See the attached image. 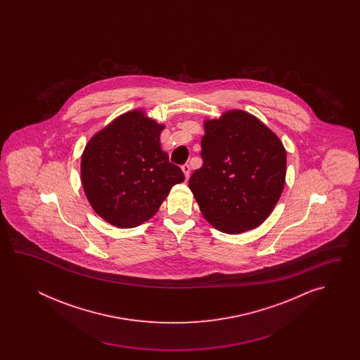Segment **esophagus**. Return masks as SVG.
I'll return each mask as SVG.
<instances>
[{
    "instance_id": "34e87169",
    "label": "esophagus",
    "mask_w": 360,
    "mask_h": 360,
    "mask_svg": "<svg viewBox=\"0 0 360 360\" xmlns=\"http://www.w3.org/2000/svg\"><path fill=\"white\" fill-rule=\"evenodd\" d=\"M181 169H183L185 179L188 180V179H189V175H191V166H189V165H184V166H181Z\"/></svg>"
}]
</instances>
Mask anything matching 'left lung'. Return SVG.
I'll list each match as a JSON object with an SVG mask.
<instances>
[{"label": "left lung", "instance_id": "left-lung-1", "mask_svg": "<svg viewBox=\"0 0 360 360\" xmlns=\"http://www.w3.org/2000/svg\"><path fill=\"white\" fill-rule=\"evenodd\" d=\"M205 131L203 165L189 179L200 212L222 233L239 234L257 228L283 191V144L243 110H229L220 120L206 121Z\"/></svg>", "mask_w": 360, "mask_h": 360}]
</instances>
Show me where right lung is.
<instances>
[{"instance_id": "1", "label": "right lung", "mask_w": 360, "mask_h": 360, "mask_svg": "<svg viewBox=\"0 0 360 360\" xmlns=\"http://www.w3.org/2000/svg\"><path fill=\"white\" fill-rule=\"evenodd\" d=\"M163 126L132 110L87 143L81 161L84 194L95 212L118 228L149 220L183 183L181 169L161 149Z\"/></svg>"}]
</instances>
